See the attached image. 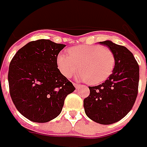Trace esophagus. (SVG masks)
<instances>
[{"mask_svg":"<svg viewBox=\"0 0 147 147\" xmlns=\"http://www.w3.org/2000/svg\"><path fill=\"white\" fill-rule=\"evenodd\" d=\"M74 87H75L76 88H79V87H80V85H79V84H76V83H74Z\"/></svg>","mask_w":147,"mask_h":147,"instance_id":"34e87169","label":"esophagus"}]
</instances>
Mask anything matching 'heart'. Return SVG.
I'll list each match as a JSON object with an SVG mask.
<instances>
[{"label": "heart", "mask_w": 147, "mask_h": 147, "mask_svg": "<svg viewBox=\"0 0 147 147\" xmlns=\"http://www.w3.org/2000/svg\"><path fill=\"white\" fill-rule=\"evenodd\" d=\"M69 55L59 53L57 66L60 73L70 78L80 71L78 78L90 85H97L105 81L112 74L115 59L110 49L101 46H77L69 50Z\"/></svg>", "instance_id": "b5f03b06"}]
</instances>
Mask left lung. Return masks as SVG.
Masks as SVG:
<instances>
[{"instance_id":"left-lung-1","label":"left lung","mask_w":147,"mask_h":147,"mask_svg":"<svg viewBox=\"0 0 147 147\" xmlns=\"http://www.w3.org/2000/svg\"><path fill=\"white\" fill-rule=\"evenodd\" d=\"M113 52L115 59L112 74L105 82L89 87L90 95L83 100L89 119L100 124L119 121L132 110L138 96L139 66L133 53L110 40L100 42Z\"/></svg>"}]
</instances>
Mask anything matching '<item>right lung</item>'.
Instances as JSON below:
<instances>
[{
	"mask_svg": "<svg viewBox=\"0 0 147 147\" xmlns=\"http://www.w3.org/2000/svg\"><path fill=\"white\" fill-rule=\"evenodd\" d=\"M65 45L50 40L30 42L14 55L9 67V93L28 119L47 123L59 115L75 88L59 70L57 56Z\"/></svg>",
	"mask_w": 147,
	"mask_h": 147,
	"instance_id": "right-lung-1",
	"label": "right lung"
}]
</instances>
